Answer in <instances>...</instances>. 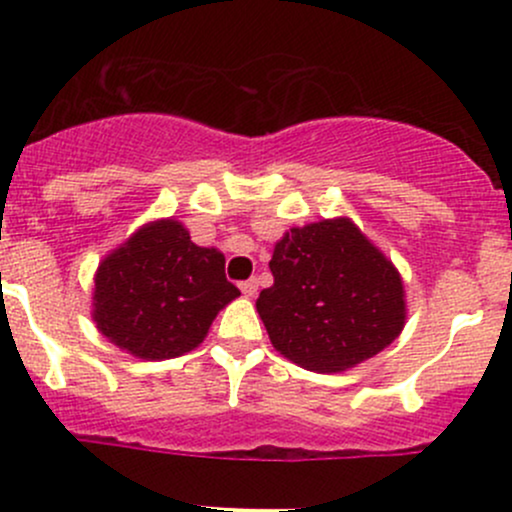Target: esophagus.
Here are the masks:
<instances>
[{
  "label": "esophagus",
  "instance_id": "1",
  "mask_svg": "<svg viewBox=\"0 0 512 512\" xmlns=\"http://www.w3.org/2000/svg\"><path fill=\"white\" fill-rule=\"evenodd\" d=\"M240 291H243V296L252 298L257 293V281L255 279H248V281H240Z\"/></svg>",
  "mask_w": 512,
  "mask_h": 512
}]
</instances>
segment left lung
<instances>
[{"label": "left lung", "instance_id": "8db88e82", "mask_svg": "<svg viewBox=\"0 0 512 512\" xmlns=\"http://www.w3.org/2000/svg\"><path fill=\"white\" fill-rule=\"evenodd\" d=\"M269 269L274 284L257 298V313L274 349L298 366L354 368L402 332V276L354 221L291 228L274 245Z\"/></svg>", "mask_w": 512, "mask_h": 512}]
</instances>
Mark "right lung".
<instances>
[{"instance_id": "1", "label": "right lung", "mask_w": 512, "mask_h": 512, "mask_svg": "<svg viewBox=\"0 0 512 512\" xmlns=\"http://www.w3.org/2000/svg\"><path fill=\"white\" fill-rule=\"evenodd\" d=\"M216 248H199L175 219L146 223L96 272L93 322L127 354L161 361L192 351L240 291Z\"/></svg>"}]
</instances>
